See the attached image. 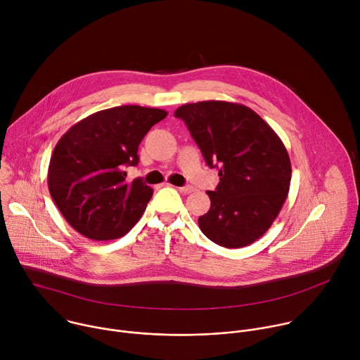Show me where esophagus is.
<instances>
[{"label": "esophagus", "mask_w": 360, "mask_h": 360, "mask_svg": "<svg viewBox=\"0 0 360 360\" xmlns=\"http://www.w3.org/2000/svg\"><path fill=\"white\" fill-rule=\"evenodd\" d=\"M178 191H181V192H184V193H191V192H193L195 191V188L193 186H179L178 188Z\"/></svg>", "instance_id": "obj_1"}]
</instances>
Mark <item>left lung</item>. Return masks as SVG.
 Listing matches in <instances>:
<instances>
[{
    "label": "left lung",
    "mask_w": 360,
    "mask_h": 360,
    "mask_svg": "<svg viewBox=\"0 0 360 360\" xmlns=\"http://www.w3.org/2000/svg\"><path fill=\"white\" fill-rule=\"evenodd\" d=\"M188 127L219 184L208 191L203 235L224 248H242L274 224L290 185V160L275 131L250 108L225 101L185 104L175 111Z\"/></svg>",
    "instance_id": "left-lung-1"
}]
</instances>
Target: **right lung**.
I'll use <instances>...</instances> for the list:
<instances>
[{
	"mask_svg": "<svg viewBox=\"0 0 360 360\" xmlns=\"http://www.w3.org/2000/svg\"><path fill=\"white\" fill-rule=\"evenodd\" d=\"M168 115L158 108L122 105L98 111L58 141L48 168V189L63 217L94 240L124 236L142 217L153 189L127 179L138 146Z\"/></svg>",
	"mask_w": 360,
	"mask_h": 360,
	"instance_id": "add662e5",
	"label": "right lung"
}]
</instances>
